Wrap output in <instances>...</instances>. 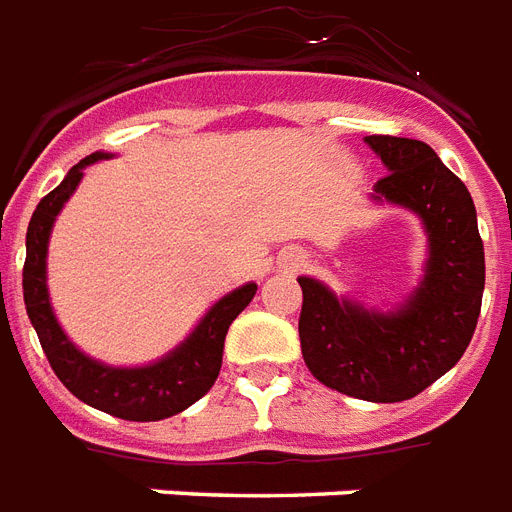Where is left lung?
Instances as JSON below:
<instances>
[{"label":"left lung","mask_w":512,"mask_h":512,"mask_svg":"<svg viewBox=\"0 0 512 512\" xmlns=\"http://www.w3.org/2000/svg\"><path fill=\"white\" fill-rule=\"evenodd\" d=\"M386 163L375 200L415 211L428 232L420 288L391 314L338 301L322 282L298 277L301 354L312 375L365 402H404L460 362L484 296V243L468 187L420 140L370 134Z\"/></svg>","instance_id":"1"}]
</instances>
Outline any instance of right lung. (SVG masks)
<instances>
[{"instance_id":"obj_1","label":"right lung","mask_w":512,"mask_h":512,"mask_svg":"<svg viewBox=\"0 0 512 512\" xmlns=\"http://www.w3.org/2000/svg\"><path fill=\"white\" fill-rule=\"evenodd\" d=\"M108 158L105 153H92L73 166L55 190L44 195L36 206L26 232V264H23V301L28 320L34 325L39 343L49 359V367L63 380V386L76 399L87 402L94 410H102L121 420H163L187 410L200 396L208 394L216 375L222 370L224 338L232 320L251 304L256 296V282L232 290L211 312L200 320L177 351L147 367H105L84 357L57 325L47 296V243L55 216L79 187L89 163Z\"/></svg>"}]
</instances>
